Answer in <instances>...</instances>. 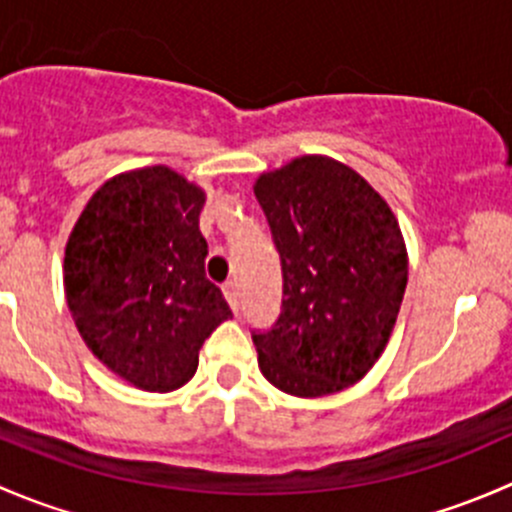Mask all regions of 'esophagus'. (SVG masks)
I'll list each match as a JSON object with an SVG mask.
<instances>
[{
  "instance_id": "esophagus-1",
  "label": "esophagus",
  "mask_w": 512,
  "mask_h": 512,
  "mask_svg": "<svg viewBox=\"0 0 512 512\" xmlns=\"http://www.w3.org/2000/svg\"><path fill=\"white\" fill-rule=\"evenodd\" d=\"M223 292H225L227 302H230V307L237 312V309H240V297H237V285H235V282H225Z\"/></svg>"
}]
</instances>
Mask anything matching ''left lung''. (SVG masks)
Here are the masks:
<instances>
[{"instance_id": "left-lung-1", "label": "left lung", "mask_w": 512, "mask_h": 512, "mask_svg": "<svg viewBox=\"0 0 512 512\" xmlns=\"http://www.w3.org/2000/svg\"><path fill=\"white\" fill-rule=\"evenodd\" d=\"M255 198L282 265L280 317L252 329L262 374L292 396L347 389L399 317L409 280L399 223L359 173L322 156L260 175Z\"/></svg>"}]
</instances>
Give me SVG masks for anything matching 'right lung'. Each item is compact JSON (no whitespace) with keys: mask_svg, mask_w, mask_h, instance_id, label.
Returning <instances> with one entry per match:
<instances>
[{"mask_svg":"<svg viewBox=\"0 0 512 512\" xmlns=\"http://www.w3.org/2000/svg\"><path fill=\"white\" fill-rule=\"evenodd\" d=\"M203 203V190L165 165L131 170L96 190L66 245L76 329L108 369L143 391L190 381L203 342L232 317L205 277Z\"/></svg>","mask_w":512,"mask_h":512,"instance_id":"right-lung-1","label":"right lung"}]
</instances>
